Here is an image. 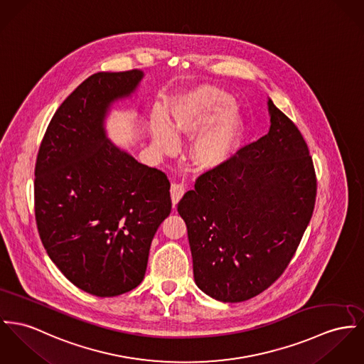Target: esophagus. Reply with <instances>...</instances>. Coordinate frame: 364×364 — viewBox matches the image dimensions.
<instances>
[{"label": "esophagus", "instance_id": "obj_1", "mask_svg": "<svg viewBox=\"0 0 364 364\" xmlns=\"http://www.w3.org/2000/svg\"><path fill=\"white\" fill-rule=\"evenodd\" d=\"M186 193V187L183 184H171L170 187V196H171V202H173V206H176L178 203V200L181 199V196H184Z\"/></svg>", "mask_w": 364, "mask_h": 364}]
</instances>
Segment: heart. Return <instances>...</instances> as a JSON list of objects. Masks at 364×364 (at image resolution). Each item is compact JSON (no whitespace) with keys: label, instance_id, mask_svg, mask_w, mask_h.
<instances>
[{"label":"heart","instance_id":"obj_1","mask_svg":"<svg viewBox=\"0 0 364 364\" xmlns=\"http://www.w3.org/2000/svg\"><path fill=\"white\" fill-rule=\"evenodd\" d=\"M232 104V98L213 85H202L174 102L170 120L158 117L152 123V142L162 154L176 149L177 139L193 136ZM241 130V119L235 112L224 113L209 129L190 144L188 156L198 168H213L223 162Z\"/></svg>","mask_w":364,"mask_h":364}]
</instances>
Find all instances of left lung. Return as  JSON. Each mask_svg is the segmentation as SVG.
Returning a JSON list of instances; mask_svg holds the SVG:
<instances>
[{"instance_id":"8db88e82","label":"left lung","mask_w":364,"mask_h":364,"mask_svg":"<svg viewBox=\"0 0 364 364\" xmlns=\"http://www.w3.org/2000/svg\"><path fill=\"white\" fill-rule=\"evenodd\" d=\"M267 107L269 133L200 174L177 205L196 284L220 302L248 301L277 280L314 209L308 145L270 98Z\"/></svg>"}]
</instances>
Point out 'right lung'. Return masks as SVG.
<instances>
[{"instance_id":"add662e5","label":"right lung","mask_w":364,"mask_h":364,"mask_svg":"<svg viewBox=\"0 0 364 364\" xmlns=\"http://www.w3.org/2000/svg\"><path fill=\"white\" fill-rule=\"evenodd\" d=\"M142 77L134 69L84 80L53 116L34 168L46 251L68 280L101 298L140 285L152 238L171 210L166 174L116 146L104 126L113 102Z\"/></svg>"}]
</instances>
